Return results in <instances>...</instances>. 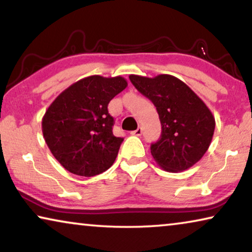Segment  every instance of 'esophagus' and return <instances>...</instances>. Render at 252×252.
<instances>
[{
  "label": "esophagus",
  "mask_w": 252,
  "mask_h": 252,
  "mask_svg": "<svg viewBox=\"0 0 252 252\" xmlns=\"http://www.w3.org/2000/svg\"><path fill=\"white\" fill-rule=\"evenodd\" d=\"M142 127L141 126H139L138 127V129H136V130H134V131H132L131 132V134L132 135H136V136H140V135H141L142 134Z\"/></svg>",
  "instance_id": "esophagus-1"
}]
</instances>
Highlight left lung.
I'll list each match as a JSON object with an SVG mask.
<instances>
[{"mask_svg": "<svg viewBox=\"0 0 252 252\" xmlns=\"http://www.w3.org/2000/svg\"><path fill=\"white\" fill-rule=\"evenodd\" d=\"M131 83L157 108L161 135L151 155L169 172L183 171L201 159L210 146L216 121L204 102L176 76L133 75Z\"/></svg>", "mask_w": 252, "mask_h": 252, "instance_id": "8db88e82", "label": "left lung"}]
</instances>
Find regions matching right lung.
<instances>
[{"instance_id":"right-lung-1","label":"right lung","mask_w":252,"mask_h":252,"mask_svg":"<svg viewBox=\"0 0 252 252\" xmlns=\"http://www.w3.org/2000/svg\"><path fill=\"white\" fill-rule=\"evenodd\" d=\"M126 85L122 76H88L65 89L46 110L44 140L67 171L93 177L113 164L123 138L113 134L108 104Z\"/></svg>"}]
</instances>
